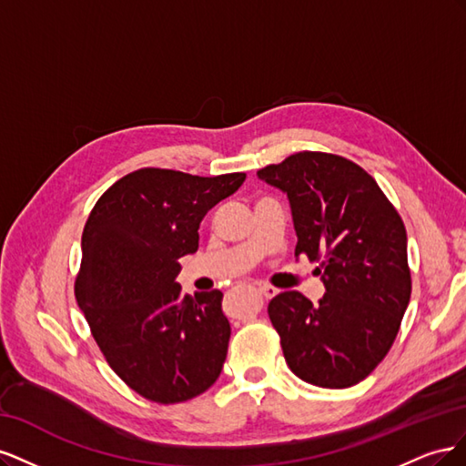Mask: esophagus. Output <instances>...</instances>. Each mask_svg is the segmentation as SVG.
Listing matches in <instances>:
<instances>
[{
    "instance_id": "obj_1",
    "label": "esophagus",
    "mask_w": 466,
    "mask_h": 466,
    "mask_svg": "<svg viewBox=\"0 0 466 466\" xmlns=\"http://www.w3.org/2000/svg\"><path fill=\"white\" fill-rule=\"evenodd\" d=\"M258 293L262 295L264 299H272L278 291H276L274 288H270V286H260V288H258Z\"/></svg>"
}]
</instances>
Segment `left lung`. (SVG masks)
Masks as SVG:
<instances>
[{"instance_id":"obj_1","label":"left lung","mask_w":466,"mask_h":466,"mask_svg":"<svg viewBox=\"0 0 466 466\" xmlns=\"http://www.w3.org/2000/svg\"><path fill=\"white\" fill-rule=\"evenodd\" d=\"M289 200L295 257L322 258L313 305L284 291L268 305L289 370L322 389L360 383L383 361L410 301L406 229L375 178L340 155L301 151L257 173Z\"/></svg>"}]
</instances>
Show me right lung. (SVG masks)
Instances as JSON below:
<instances>
[{
	"instance_id": "add662e5",
	"label": "right lung",
	"mask_w": 466,
	"mask_h": 466,
	"mask_svg": "<svg viewBox=\"0 0 466 466\" xmlns=\"http://www.w3.org/2000/svg\"><path fill=\"white\" fill-rule=\"evenodd\" d=\"M245 178L139 168L116 180L89 214L76 299L110 368L147 400H190L221 373L231 336L223 293L190 298L175 278L178 260L198 250L208 209Z\"/></svg>"
}]
</instances>
